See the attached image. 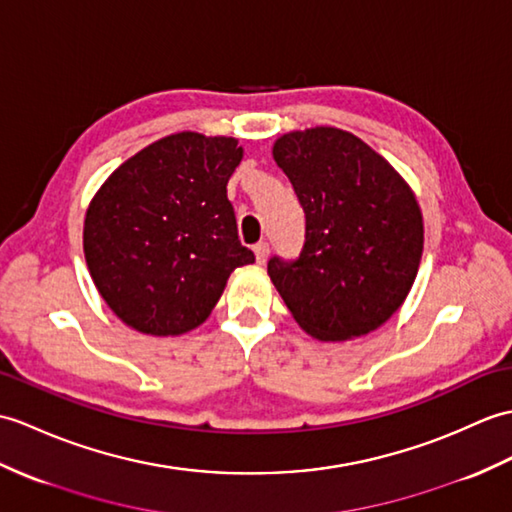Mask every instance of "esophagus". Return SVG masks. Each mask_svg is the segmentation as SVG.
Wrapping results in <instances>:
<instances>
[{
    "label": "esophagus",
    "instance_id": "esophagus-1",
    "mask_svg": "<svg viewBox=\"0 0 512 512\" xmlns=\"http://www.w3.org/2000/svg\"><path fill=\"white\" fill-rule=\"evenodd\" d=\"M253 251H255L257 264H266V259H268V255H270V246H268V242H259V244H255V246H253Z\"/></svg>",
    "mask_w": 512,
    "mask_h": 512
}]
</instances>
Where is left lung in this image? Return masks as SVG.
I'll return each instance as SVG.
<instances>
[{
	"mask_svg": "<svg viewBox=\"0 0 512 512\" xmlns=\"http://www.w3.org/2000/svg\"><path fill=\"white\" fill-rule=\"evenodd\" d=\"M305 211L299 259L272 257L268 275L307 334L353 340L406 301L423 255V213L392 165L349 130L316 126L272 146Z\"/></svg>",
	"mask_w": 512,
	"mask_h": 512,
	"instance_id": "left-lung-1",
	"label": "left lung"
}]
</instances>
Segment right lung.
<instances>
[{
    "label": "right lung",
    "mask_w": 512,
    "mask_h": 512,
    "mask_svg": "<svg viewBox=\"0 0 512 512\" xmlns=\"http://www.w3.org/2000/svg\"><path fill=\"white\" fill-rule=\"evenodd\" d=\"M242 157L233 137L183 130L133 154L95 192L82 248L122 323L146 336L187 334L209 318L231 272L253 264L227 198Z\"/></svg>",
    "instance_id": "add662e5"
}]
</instances>
